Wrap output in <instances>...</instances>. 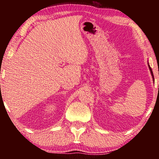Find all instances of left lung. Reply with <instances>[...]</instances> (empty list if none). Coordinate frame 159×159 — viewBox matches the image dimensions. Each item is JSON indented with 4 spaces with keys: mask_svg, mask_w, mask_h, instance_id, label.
<instances>
[{
    "mask_svg": "<svg viewBox=\"0 0 159 159\" xmlns=\"http://www.w3.org/2000/svg\"><path fill=\"white\" fill-rule=\"evenodd\" d=\"M148 67H149V69H150V71H151V75H152V77H153V79L154 80V77H153V71H152V69H151V66H149V64H148Z\"/></svg>",
    "mask_w": 159,
    "mask_h": 159,
    "instance_id": "obj_1",
    "label": "left lung"
}]
</instances>
